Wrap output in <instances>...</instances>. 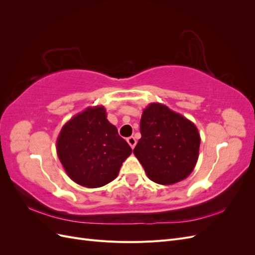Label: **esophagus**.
Returning a JSON list of instances; mask_svg holds the SVG:
<instances>
[{"label": "esophagus", "instance_id": "esophagus-1", "mask_svg": "<svg viewBox=\"0 0 255 255\" xmlns=\"http://www.w3.org/2000/svg\"><path fill=\"white\" fill-rule=\"evenodd\" d=\"M127 141H128V143L130 145V148L134 149V146L136 145V139H135V138H134L133 136H130V137L128 138Z\"/></svg>", "mask_w": 255, "mask_h": 255}]
</instances>
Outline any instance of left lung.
<instances>
[{
    "mask_svg": "<svg viewBox=\"0 0 255 255\" xmlns=\"http://www.w3.org/2000/svg\"><path fill=\"white\" fill-rule=\"evenodd\" d=\"M140 133L134 154L150 180L171 185L194 170L200 135L191 121L166 105L151 103L142 113Z\"/></svg>",
    "mask_w": 255,
    "mask_h": 255,
    "instance_id": "left-lung-1",
    "label": "left lung"
}]
</instances>
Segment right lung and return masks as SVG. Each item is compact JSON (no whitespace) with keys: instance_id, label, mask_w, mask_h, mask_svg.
Returning <instances> with one entry per match:
<instances>
[{"instance_id":"1","label":"right lung","mask_w":255,"mask_h":255,"mask_svg":"<svg viewBox=\"0 0 255 255\" xmlns=\"http://www.w3.org/2000/svg\"><path fill=\"white\" fill-rule=\"evenodd\" d=\"M57 154L67 174L88 188L104 186L117 177L132 149L107 120L103 106L88 107L61 128Z\"/></svg>"}]
</instances>
